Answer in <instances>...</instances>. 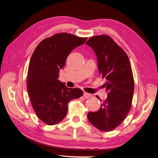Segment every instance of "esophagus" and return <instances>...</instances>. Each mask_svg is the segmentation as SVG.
Listing matches in <instances>:
<instances>
[{"label": "esophagus", "mask_w": 158, "mask_h": 158, "mask_svg": "<svg viewBox=\"0 0 158 158\" xmlns=\"http://www.w3.org/2000/svg\"><path fill=\"white\" fill-rule=\"evenodd\" d=\"M92 95H91V94H88V93H86V92H84V94H83V97L85 98H91Z\"/></svg>", "instance_id": "1"}]
</instances>
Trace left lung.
Masks as SVG:
<instances>
[{
    "label": "left lung",
    "instance_id": "left-lung-1",
    "mask_svg": "<svg viewBox=\"0 0 158 158\" xmlns=\"http://www.w3.org/2000/svg\"><path fill=\"white\" fill-rule=\"evenodd\" d=\"M85 44L95 52L99 74L106 79L107 93L99 110L89 112L87 118L99 130L110 131L123 122L131 107L134 80L130 62L126 52L109 35L95 36Z\"/></svg>",
    "mask_w": 158,
    "mask_h": 158
}]
</instances>
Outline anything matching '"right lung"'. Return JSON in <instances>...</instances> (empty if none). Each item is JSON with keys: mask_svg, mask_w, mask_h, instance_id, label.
Returning <instances> with one entry per match:
<instances>
[{"mask_svg": "<svg viewBox=\"0 0 158 158\" xmlns=\"http://www.w3.org/2000/svg\"><path fill=\"white\" fill-rule=\"evenodd\" d=\"M87 39L70 33H57L43 39L32 55L27 91L36 115L48 125L62 121L67 114L68 103L83 95L79 88H68L57 79L71 51Z\"/></svg>", "mask_w": 158, "mask_h": 158, "instance_id": "right-lung-1", "label": "right lung"}]
</instances>
